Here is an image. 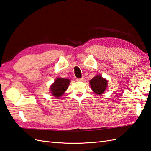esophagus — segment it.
<instances>
[{
    "mask_svg": "<svg viewBox=\"0 0 151 151\" xmlns=\"http://www.w3.org/2000/svg\"><path fill=\"white\" fill-rule=\"evenodd\" d=\"M76 81H77L78 82H82L84 81V78H77L76 79Z\"/></svg>",
    "mask_w": 151,
    "mask_h": 151,
    "instance_id": "esophagus-1",
    "label": "esophagus"
}]
</instances>
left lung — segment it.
<instances>
[{"label":"left lung","instance_id":"1","mask_svg":"<svg viewBox=\"0 0 151 151\" xmlns=\"http://www.w3.org/2000/svg\"><path fill=\"white\" fill-rule=\"evenodd\" d=\"M90 84L94 93L97 95H101L107 87L108 81L103 78L101 75H96L90 81Z\"/></svg>","mask_w":151,"mask_h":151}]
</instances>
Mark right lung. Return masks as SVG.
I'll list each match as a JSON object with an SVG mask.
<instances>
[{"label": "right lung", "mask_w": 151, "mask_h": 151, "mask_svg": "<svg viewBox=\"0 0 151 151\" xmlns=\"http://www.w3.org/2000/svg\"><path fill=\"white\" fill-rule=\"evenodd\" d=\"M70 82V80L67 78H56L54 84H52L50 88V91L52 95L55 97L56 98H60L67 90Z\"/></svg>", "instance_id": "right-lung-1"}]
</instances>
